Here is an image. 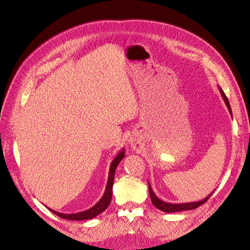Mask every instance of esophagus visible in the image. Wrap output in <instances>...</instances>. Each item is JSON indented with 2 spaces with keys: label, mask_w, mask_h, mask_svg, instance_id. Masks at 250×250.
Segmentation results:
<instances>
[{
  "label": "esophagus",
  "mask_w": 250,
  "mask_h": 250,
  "mask_svg": "<svg viewBox=\"0 0 250 250\" xmlns=\"http://www.w3.org/2000/svg\"><path fill=\"white\" fill-rule=\"evenodd\" d=\"M139 144V142H138V140H135V139H133L132 141H131V145L133 146V147H135Z\"/></svg>",
  "instance_id": "obj_1"
}]
</instances>
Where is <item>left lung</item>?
I'll return each mask as SVG.
<instances>
[{
	"instance_id": "1",
	"label": "left lung",
	"mask_w": 250,
	"mask_h": 250,
	"mask_svg": "<svg viewBox=\"0 0 250 250\" xmlns=\"http://www.w3.org/2000/svg\"><path fill=\"white\" fill-rule=\"evenodd\" d=\"M219 90H220L221 93V96L223 98V100L226 104V106H228L229 108V111L230 113V116L232 118V112H231V108H230V105H229V102L228 100V98H226L224 92L222 90L221 87H219ZM148 187H149V194H150V198H151V201H152V204L157 208L158 209H161L163 211H166V213H175V211H181V210H187V209H194L196 208L200 207L201 204L206 203L208 201V199L210 197V195L214 193V191L211 192L208 197H206L204 199L200 200V201H194V202H187V203H177V204H173V203H168V202H165L163 200H161L160 198L156 197V195L154 194V192L152 191V188H151L150 184L148 183Z\"/></svg>"
}]
</instances>
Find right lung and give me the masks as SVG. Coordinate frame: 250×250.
<instances>
[{
  "label": "right lung",
  "mask_w": 250,
  "mask_h": 250,
  "mask_svg": "<svg viewBox=\"0 0 250 250\" xmlns=\"http://www.w3.org/2000/svg\"><path fill=\"white\" fill-rule=\"evenodd\" d=\"M124 156H125V149H122L119 152V154L115 157V160L111 162L106 188H105V192L102 196V198L98 201L93 208H90L86 210L80 211V213H76V214H62V213H58V211H55L54 209H51L49 208H48L52 211V213H54L55 215H57L60 218L66 219V220H77V221L87 220V219H93L96 216L101 214L102 211H104L107 208V207L109 206V203L111 201L112 185H113V179H115V172H116L118 165L120 164L121 161L123 160Z\"/></svg>",
  "instance_id": "add662e5"
}]
</instances>
